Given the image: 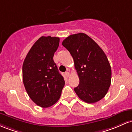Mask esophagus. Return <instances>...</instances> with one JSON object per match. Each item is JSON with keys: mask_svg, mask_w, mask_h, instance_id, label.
Masks as SVG:
<instances>
[{"mask_svg": "<svg viewBox=\"0 0 132 132\" xmlns=\"http://www.w3.org/2000/svg\"><path fill=\"white\" fill-rule=\"evenodd\" d=\"M65 75H66V76H67V77H69V73L68 71L65 72Z\"/></svg>", "mask_w": 132, "mask_h": 132, "instance_id": "esophagus-1", "label": "esophagus"}]
</instances>
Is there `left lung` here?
I'll return each mask as SVG.
<instances>
[{"label":"left lung","mask_w":132,"mask_h":132,"mask_svg":"<svg viewBox=\"0 0 132 132\" xmlns=\"http://www.w3.org/2000/svg\"><path fill=\"white\" fill-rule=\"evenodd\" d=\"M62 44L71 54L79 76L76 95L88 103L103 98L111 85V69L102 49L84 33L70 35Z\"/></svg>","instance_id":"obj_1"}]
</instances>
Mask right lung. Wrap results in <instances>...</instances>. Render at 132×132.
I'll return each instance as SVG.
<instances>
[{
	"label": "right lung",
	"instance_id": "right-lung-1",
	"mask_svg": "<svg viewBox=\"0 0 132 132\" xmlns=\"http://www.w3.org/2000/svg\"><path fill=\"white\" fill-rule=\"evenodd\" d=\"M59 38L42 36L32 46L22 65V79L29 96L37 105L56 103L64 86V78L53 60Z\"/></svg>",
	"mask_w": 132,
	"mask_h": 132
}]
</instances>
